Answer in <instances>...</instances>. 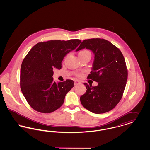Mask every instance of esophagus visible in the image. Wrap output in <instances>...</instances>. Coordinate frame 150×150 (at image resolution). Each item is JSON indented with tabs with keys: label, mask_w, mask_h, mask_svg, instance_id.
<instances>
[{
	"label": "esophagus",
	"mask_w": 150,
	"mask_h": 150,
	"mask_svg": "<svg viewBox=\"0 0 150 150\" xmlns=\"http://www.w3.org/2000/svg\"><path fill=\"white\" fill-rule=\"evenodd\" d=\"M74 83H75V85L76 86V85H77L78 84L79 81L78 80H75V81H74Z\"/></svg>",
	"instance_id": "esophagus-1"
}]
</instances>
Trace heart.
<instances>
[{
    "label": "heart",
    "mask_w": 150,
    "mask_h": 150,
    "mask_svg": "<svg viewBox=\"0 0 150 150\" xmlns=\"http://www.w3.org/2000/svg\"><path fill=\"white\" fill-rule=\"evenodd\" d=\"M90 53V52L88 50H83L79 52V55H81V56H84V55H86V54H89ZM79 76H80V75H79Z\"/></svg>",
    "instance_id": "heart-1"
}]
</instances>
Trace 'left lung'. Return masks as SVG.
Listing matches in <instances>:
<instances>
[{
  "label": "left lung",
  "mask_w": 150,
  "mask_h": 150,
  "mask_svg": "<svg viewBox=\"0 0 150 150\" xmlns=\"http://www.w3.org/2000/svg\"><path fill=\"white\" fill-rule=\"evenodd\" d=\"M92 51L94 55L92 71L88 78L98 83L92 86L87 83L86 92L81 96V105L94 114H103L112 110L121 100L128 79V70L121 51L103 39H86L76 51Z\"/></svg>",
  "instance_id": "left-lung-1"
}]
</instances>
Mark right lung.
Listing matches in <instances>:
<instances>
[{
	"label": "right lung",
	"mask_w": 150,
	"mask_h": 150,
	"mask_svg": "<svg viewBox=\"0 0 150 150\" xmlns=\"http://www.w3.org/2000/svg\"><path fill=\"white\" fill-rule=\"evenodd\" d=\"M80 43L79 39L40 42L25 57L21 67L20 86L25 99L34 110L50 113L63 105L65 96L74 87V82L68 79L56 83L52 78L53 70H60L64 56Z\"/></svg>",
	"instance_id": "1"
}]
</instances>
